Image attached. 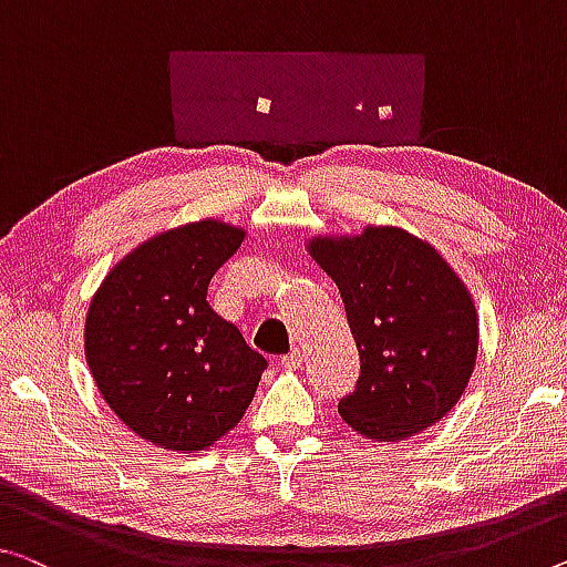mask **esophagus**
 <instances>
[{"label": "esophagus", "mask_w": 567, "mask_h": 567, "mask_svg": "<svg viewBox=\"0 0 567 567\" xmlns=\"http://www.w3.org/2000/svg\"><path fill=\"white\" fill-rule=\"evenodd\" d=\"M303 362H307V352L299 350V347H296L291 354H286L284 360H281V364H284L286 370H299V368H303Z\"/></svg>", "instance_id": "obj_1"}]
</instances>
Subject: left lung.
<instances>
[{"mask_svg": "<svg viewBox=\"0 0 567 567\" xmlns=\"http://www.w3.org/2000/svg\"><path fill=\"white\" fill-rule=\"evenodd\" d=\"M307 250L342 293L360 380L339 400L344 423L372 441H405L464 395L478 319L464 281L431 243L393 225L319 235Z\"/></svg>", "mask_w": 567, "mask_h": 567, "instance_id": "1", "label": "left lung"}]
</instances>
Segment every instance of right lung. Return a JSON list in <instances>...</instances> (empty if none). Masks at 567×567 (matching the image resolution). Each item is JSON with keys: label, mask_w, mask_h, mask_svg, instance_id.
<instances>
[{"label": "right lung", "mask_w": 567, "mask_h": 567, "mask_svg": "<svg viewBox=\"0 0 567 567\" xmlns=\"http://www.w3.org/2000/svg\"><path fill=\"white\" fill-rule=\"evenodd\" d=\"M246 230L205 217L154 235L103 278L85 317V360L103 400L144 441L199 454L240 423L264 354L207 303Z\"/></svg>", "instance_id": "obj_1"}]
</instances>
